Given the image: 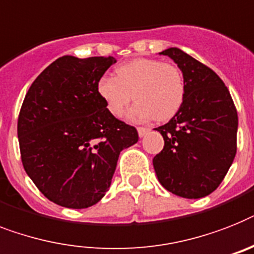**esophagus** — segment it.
Segmentation results:
<instances>
[{
  "label": "esophagus",
  "mask_w": 254,
  "mask_h": 254,
  "mask_svg": "<svg viewBox=\"0 0 254 254\" xmlns=\"http://www.w3.org/2000/svg\"><path fill=\"white\" fill-rule=\"evenodd\" d=\"M150 129L148 128V127H137V132H139V136L140 137H142V136H145L148 132H149Z\"/></svg>",
  "instance_id": "esophagus-1"
}]
</instances>
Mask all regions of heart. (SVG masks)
I'll return each mask as SVG.
<instances>
[{"label": "heart", "instance_id": "heart-1", "mask_svg": "<svg viewBox=\"0 0 254 254\" xmlns=\"http://www.w3.org/2000/svg\"><path fill=\"white\" fill-rule=\"evenodd\" d=\"M98 96L113 117H122L132 97V121L154 118L166 122L179 113L186 98V80L179 67L154 58H136L119 64L115 76L104 75L97 83Z\"/></svg>", "mask_w": 254, "mask_h": 254}]
</instances>
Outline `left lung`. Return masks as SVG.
I'll return each instance as SVG.
<instances>
[{"label": "left lung", "instance_id": "8db88e82", "mask_svg": "<svg viewBox=\"0 0 254 254\" xmlns=\"http://www.w3.org/2000/svg\"><path fill=\"white\" fill-rule=\"evenodd\" d=\"M186 80L183 106L157 127L165 140L153 158L160 183L184 198H200L219 187L236 154L238 112L225 83L206 64L179 48L161 52Z\"/></svg>", "mask_w": 254, "mask_h": 254}]
</instances>
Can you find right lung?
I'll use <instances>...</instances> for the list:
<instances>
[{
  "label": "right lung",
  "instance_id": "obj_1",
  "mask_svg": "<svg viewBox=\"0 0 254 254\" xmlns=\"http://www.w3.org/2000/svg\"><path fill=\"white\" fill-rule=\"evenodd\" d=\"M115 62L61 57L24 97L18 117L23 167L54 204H97L110 187L119 153L139 140L135 127L113 117L98 96V80Z\"/></svg>",
  "mask_w": 254,
  "mask_h": 254
}]
</instances>
